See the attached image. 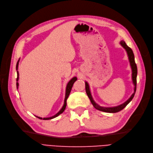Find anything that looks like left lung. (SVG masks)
Here are the masks:
<instances>
[{
  "mask_svg": "<svg viewBox=\"0 0 153 153\" xmlns=\"http://www.w3.org/2000/svg\"><path fill=\"white\" fill-rule=\"evenodd\" d=\"M120 45H121L122 47L125 49L126 52L127 53L128 59H129V64H130V66L131 69V78H132V82L133 84L134 85V92L133 93L131 94V96L129 97V99L127 100L124 103L115 106H111V107H104V106H100L98 104H97L94 100H93V98H92L91 90H90V87L89 85L88 84L87 82H85V91H86V93L89 97V98L90 99V101L92 105L94 106V107L100 111H102V112H108V113H115V112H118L119 111L122 110L124 108H125L126 106V105L130 102V101L132 100L134 96H135V92H136V87H137V67L135 62V57H134V54L133 52V50L129 48L128 46L126 44V43L124 42V41H120Z\"/></svg>",
  "mask_w": 153,
  "mask_h": 153,
  "instance_id": "left-lung-1",
  "label": "left lung"
}]
</instances>
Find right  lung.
<instances>
[{"instance_id":"right-lung-1","label":"right lung","mask_w":153,"mask_h":153,"mask_svg":"<svg viewBox=\"0 0 153 153\" xmlns=\"http://www.w3.org/2000/svg\"><path fill=\"white\" fill-rule=\"evenodd\" d=\"M19 61H20V59L18 60L17 63H16V69L17 71V78H16V87H17V89H18V86H19V84H18V80H19V73H18V64H19ZM77 80V78L76 76L72 78L71 79L69 80L68 82V83L67 84V85H66V93H65V98H64V105L62 106V107L61 108V110H60L59 112L55 114L54 115H53V116L52 117H44V118H42V117H38V116H36L38 118L40 119H43V120H49V119H53L55 117H56L57 116H59V115L60 114H61L64 110H65L66 107V100L68 98V96L69 95V94H70V92L71 91V89H72V87L73 85V84L75 83V81H76Z\"/></svg>"}]
</instances>
